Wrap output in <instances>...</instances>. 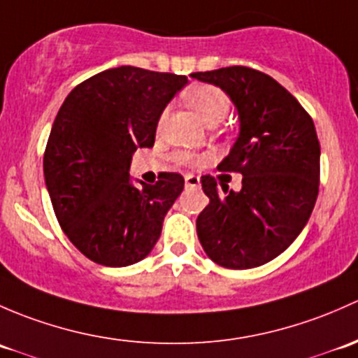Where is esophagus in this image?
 <instances>
[{"instance_id": "obj_1", "label": "esophagus", "mask_w": 358, "mask_h": 358, "mask_svg": "<svg viewBox=\"0 0 358 358\" xmlns=\"http://www.w3.org/2000/svg\"><path fill=\"white\" fill-rule=\"evenodd\" d=\"M184 182H186L187 187H194L200 184V178H198V176H193V174H187L186 178H184Z\"/></svg>"}]
</instances>
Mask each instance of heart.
<instances>
[{
	"mask_svg": "<svg viewBox=\"0 0 358 358\" xmlns=\"http://www.w3.org/2000/svg\"><path fill=\"white\" fill-rule=\"evenodd\" d=\"M184 99H186L187 105L194 110L198 117L206 125H215L219 124L224 117L229 112V96L224 93L220 87L212 86V84H196V86H191L189 90L184 93ZM165 120V113L162 115L160 124ZM179 162L182 164H193L196 158L191 157L187 153L179 155Z\"/></svg>",
	"mask_w": 358,
	"mask_h": 358,
	"instance_id": "obj_1",
	"label": "heart"
}]
</instances>
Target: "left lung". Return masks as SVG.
Here are the masks:
<instances>
[{
	"label": "left lung",
	"instance_id": "obj_1",
	"mask_svg": "<svg viewBox=\"0 0 358 358\" xmlns=\"http://www.w3.org/2000/svg\"><path fill=\"white\" fill-rule=\"evenodd\" d=\"M234 103L239 134L219 171L239 172L241 189L201 178L208 205L196 219L205 253L226 268L267 264L298 238L319 193L320 146L314 120L267 73L248 67L194 72Z\"/></svg>",
	"mask_w": 358,
	"mask_h": 358
}]
</instances>
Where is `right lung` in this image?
Masks as SVG:
<instances>
[{"mask_svg": "<svg viewBox=\"0 0 358 358\" xmlns=\"http://www.w3.org/2000/svg\"><path fill=\"white\" fill-rule=\"evenodd\" d=\"M186 84V76L124 65L80 83L58 110L44 182L62 229L90 260L125 267L157 245L184 179L164 172L155 186H136L129 169L136 150L152 148L162 112Z\"/></svg>", "mask_w": 358, "mask_h": 358, "instance_id": "obj_1", "label": "right lung"}]
</instances>
